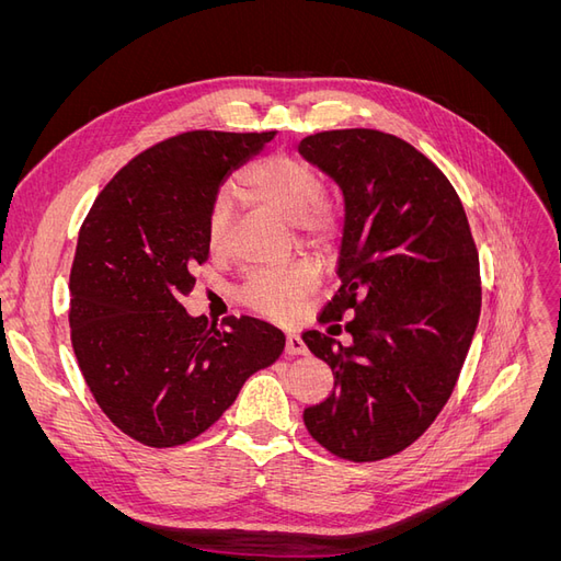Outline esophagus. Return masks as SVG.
<instances>
[{
    "label": "esophagus",
    "instance_id": "34e87169",
    "mask_svg": "<svg viewBox=\"0 0 561 561\" xmlns=\"http://www.w3.org/2000/svg\"><path fill=\"white\" fill-rule=\"evenodd\" d=\"M285 353L287 355H307L309 348L301 342L299 334H287L285 336Z\"/></svg>",
    "mask_w": 561,
    "mask_h": 561
}]
</instances>
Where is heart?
<instances>
[{"label": "heart", "mask_w": 561, "mask_h": 561, "mask_svg": "<svg viewBox=\"0 0 561 561\" xmlns=\"http://www.w3.org/2000/svg\"><path fill=\"white\" fill-rule=\"evenodd\" d=\"M245 194L299 229L301 239L328 245L342 227V203L322 190L318 168L295 154H268L254 161L241 175ZM231 222V201L219 196L208 217V245L215 254L225 252ZM318 274L311 264H295L278 274H252L241 299L262 316L287 320L299 309L304 297L313 293Z\"/></svg>", "instance_id": "heart-1"}]
</instances>
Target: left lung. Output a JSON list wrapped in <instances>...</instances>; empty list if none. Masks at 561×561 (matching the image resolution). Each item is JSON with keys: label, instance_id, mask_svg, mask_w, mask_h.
<instances>
[{"label": "left lung", "instance_id": "left-lung-1", "mask_svg": "<svg viewBox=\"0 0 561 561\" xmlns=\"http://www.w3.org/2000/svg\"><path fill=\"white\" fill-rule=\"evenodd\" d=\"M299 154L342 186L346 203L342 287L320 322L355 313L351 346L301 334L334 375L304 423L339 458L381 461L428 431L461 375L482 304L478 248L451 182L396 135L322 130L299 142Z\"/></svg>", "mask_w": 561, "mask_h": 561}]
</instances>
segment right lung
<instances>
[{
	"instance_id": "1",
	"label": "right lung",
	"mask_w": 561,
	"mask_h": 561,
	"mask_svg": "<svg viewBox=\"0 0 561 561\" xmlns=\"http://www.w3.org/2000/svg\"><path fill=\"white\" fill-rule=\"evenodd\" d=\"M276 130H190L128 161L83 219L70 274V336L95 402L147 447L208 431L245 379L283 353L257 318H192L182 299L208 260L219 184Z\"/></svg>"
}]
</instances>
